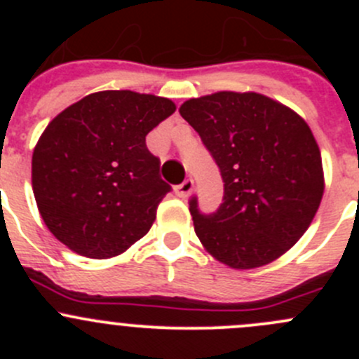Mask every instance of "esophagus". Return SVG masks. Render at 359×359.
Listing matches in <instances>:
<instances>
[{
	"label": "esophagus",
	"mask_w": 359,
	"mask_h": 359,
	"mask_svg": "<svg viewBox=\"0 0 359 359\" xmlns=\"http://www.w3.org/2000/svg\"><path fill=\"white\" fill-rule=\"evenodd\" d=\"M193 189H194V182L191 179H187V180H184L180 186H175V189L173 191H175V194L179 198H187V196H191Z\"/></svg>",
	"instance_id": "1"
}]
</instances>
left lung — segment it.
I'll list each match as a JSON object with an SVG mask.
<instances>
[{"label": "left lung", "instance_id": "left-lung-1", "mask_svg": "<svg viewBox=\"0 0 359 359\" xmlns=\"http://www.w3.org/2000/svg\"><path fill=\"white\" fill-rule=\"evenodd\" d=\"M179 112L224 180V201L212 215L191 200L203 248L238 271L280 259L311 226L325 191L320 147L306 119L262 93L229 90L186 100Z\"/></svg>", "mask_w": 359, "mask_h": 359}]
</instances>
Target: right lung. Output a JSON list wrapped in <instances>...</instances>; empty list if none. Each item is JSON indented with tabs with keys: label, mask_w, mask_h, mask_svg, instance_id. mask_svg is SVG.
<instances>
[{
	"label": "right lung",
	"mask_w": 359,
	"mask_h": 359,
	"mask_svg": "<svg viewBox=\"0 0 359 359\" xmlns=\"http://www.w3.org/2000/svg\"><path fill=\"white\" fill-rule=\"evenodd\" d=\"M175 109L165 97L104 90L48 123L32 151L31 180L39 215L60 243L111 259L146 236L170 193L146 135Z\"/></svg>",
	"instance_id": "add662e5"
}]
</instances>
